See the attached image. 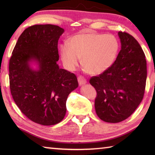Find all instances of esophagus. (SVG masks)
<instances>
[{
	"label": "esophagus",
	"instance_id": "34e87169",
	"mask_svg": "<svg viewBox=\"0 0 155 155\" xmlns=\"http://www.w3.org/2000/svg\"><path fill=\"white\" fill-rule=\"evenodd\" d=\"M78 81L80 85H83L84 84H86L87 82V80L85 79V78H84V77H82V76H79V77H78Z\"/></svg>",
	"mask_w": 155,
	"mask_h": 155
}]
</instances>
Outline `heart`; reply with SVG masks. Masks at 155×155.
I'll list each match as a JSON object with an SVG mask.
<instances>
[{
  "mask_svg": "<svg viewBox=\"0 0 155 155\" xmlns=\"http://www.w3.org/2000/svg\"><path fill=\"white\" fill-rule=\"evenodd\" d=\"M119 42L112 35L83 32L61 46V57L64 67L72 71L79 64L91 74H100L109 68L119 51Z\"/></svg>",
  "mask_w": 155,
  "mask_h": 155,
  "instance_id": "1",
  "label": "heart"
}]
</instances>
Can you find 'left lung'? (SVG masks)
Wrapping results in <instances>:
<instances>
[{"instance_id":"left-lung-1","label":"left lung","mask_w":155,"mask_h":155,"mask_svg":"<svg viewBox=\"0 0 155 155\" xmlns=\"http://www.w3.org/2000/svg\"><path fill=\"white\" fill-rule=\"evenodd\" d=\"M121 50L111 67L90 84L97 91L94 108L97 116L107 123L127 119L142 101L147 81L145 55L133 36L118 32Z\"/></svg>"}]
</instances>
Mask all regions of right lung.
I'll use <instances>...</instances> for the list:
<instances>
[{
  "mask_svg": "<svg viewBox=\"0 0 155 155\" xmlns=\"http://www.w3.org/2000/svg\"><path fill=\"white\" fill-rule=\"evenodd\" d=\"M64 32L53 25L26 28L9 61L10 89L16 104L29 119L45 126L63 119L68 94L78 86L76 75L57 63L58 41ZM32 61L38 65L36 70Z\"/></svg>",
  "mask_w": 155,
  "mask_h": 155,
  "instance_id": "right-lung-1",
  "label": "right lung"
}]
</instances>
